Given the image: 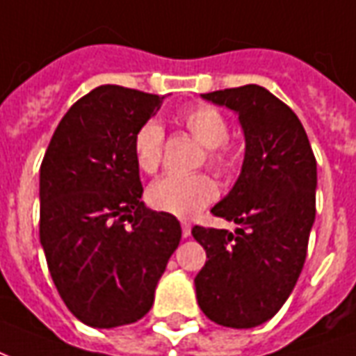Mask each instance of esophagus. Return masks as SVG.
I'll use <instances>...</instances> for the list:
<instances>
[{"mask_svg": "<svg viewBox=\"0 0 356 356\" xmlns=\"http://www.w3.org/2000/svg\"><path fill=\"white\" fill-rule=\"evenodd\" d=\"M181 229H183V238L191 236V223L188 221H181Z\"/></svg>", "mask_w": 356, "mask_h": 356, "instance_id": "1", "label": "esophagus"}]
</instances>
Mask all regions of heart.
<instances>
[{
	"label": "heart",
	"instance_id": "1",
	"mask_svg": "<svg viewBox=\"0 0 356 356\" xmlns=\"http://www.w3.org/2000/svg\"><path fill=\"white\" fill-rule=\"evenodd\" d=\"M186 129L208 147L209 163L221 173L231 171L232 156L225 148L229 140L231 127L227 118L219 110L211 106H194L183 114ZM163 129L158 122H147L135 133L133 139V154L140 171L154 173L162 162ZM219 188L213 177L208 173H191L163 175L148 186V204L158 211L175 217H194L200 213L208 204L216 200Z\"/></svg>",
	"mask_w": 356,
	"mask_h": 356
}]
</instances>
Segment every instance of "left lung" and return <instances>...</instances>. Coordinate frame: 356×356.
I'll return each mask as SVG.
<instances>
[{"instance_id": "1", "label": "left lung", "mask_w": 356, "mask_h": 356, "mask_svg": "<svg viewBox=\"0 0 356 356\" xmlns=\"http://www.w3.org/2000/svg\"><path fill=\"white\" fill-rule=\"evenodd\" d=\"M238 114L246 152L231 193L211 213L236 231L194 227L208 261L194 278L198 305L227 328H255L290 298L316 213V160L290 106L261 86L204 93Z\"/></svg>"}]
</instances>
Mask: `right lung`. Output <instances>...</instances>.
<instances>
[{"instance_id": "obj_1", "label": "right lung", "mask_w": 356, "mask_h": 356, "mask_svg": "<svg viewBox=\"0 0 356 356\" xmlns=\"http://www.w3.org/2000/svg\"><path fill=\"white\" fill-rule=\"evenodd\" d=\"M163 97L101 86L76 101L40 168V242L70 313L93 328L143 318L181 240L173 216L140 202L135 133Z\"/></svg>"}]
</instances>
